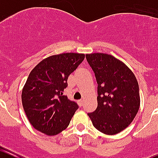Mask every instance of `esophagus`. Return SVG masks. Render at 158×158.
I'll return each instance as SVG.
<instances>
[{
    "label": "esophagus",
    "mask_w": 158,
    "mask_h": 158,
    "mask_svg": "<svg viewBox=\"0 0 158 158\" xmlns=\"http://www.w3.org/2000/svg\"><path fill=\"white\" fill-rule=\"evenodd\" d=\"M77 103L79 106H82V104H83V100H82V99H81V100H78Z\"/></svg>",
    "instance_id": "34e87169"
}]
</instances>
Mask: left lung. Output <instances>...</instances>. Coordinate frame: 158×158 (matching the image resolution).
<instances>
[{"label":"left lung","mask_w":158,"mask_h":158,"mask_svg":"<svg viewBox=\"0 0 158 158\" xmlns=\"http://www.w3.org/2000/svg\"><path fill=\"white\" fill-rule=\"evenodd\" d=\"M86 60L98 83V107L88 113L94 127L116 135L133 121L140 106L139 83L127 65L112 55L91 53Z\"/></svg>","instance_id":"8db88e82"}]
</instances>
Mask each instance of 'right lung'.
<instances>
[{
  "instance_id": "right-lung-1",
  "label": "right lung",
  "mask_w": 158,
  "mask_h": 158,
  "mask_svg": "<svg viewBox=\"0 0 158 158\" xmlns=\"http://www.w3.org/2000/svg\"><path fill=\"white\" fill-rule=\"evenodd\" d=\"M82 53L53 55L38 63L23 88L22 103L28 120L36 130L55 135L69 125L77 103L64 95L68 78L83 61Z\"/></svg>"
}]
</instances>
